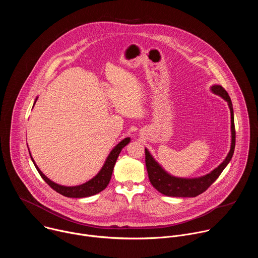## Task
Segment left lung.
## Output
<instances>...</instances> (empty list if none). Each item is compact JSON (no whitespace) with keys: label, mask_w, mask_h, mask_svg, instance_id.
<instances>
[{"label":"left lung","mask_w":258,"mask_h":258,"mask_svg":"<svg viewBox=\"0 0 258 258\" xmlns=\"http://www.w3.org/2000/svg\"><path fill=\"white\" fill-rule=\"evenodd\" d=\"M210 91L222 97L228 102L230 111H231V134H232V141H231V149L228 153L226 159L220 163L215 169L211 172L193 178L187 177H177L173 176L168 173L162 166L154 159V157L150 154L148 149L145 148V155H146V167L148 171V176L152 186L161 194L170 197H196L203 192H205L212 183L216 180L219 174L223 172L226 166L231 161L235 145H236V132H235V122H234V110L231 98L227 91L218 85H214L210 88Z\"/></svg>","instance_id":"1"}]
</instances>
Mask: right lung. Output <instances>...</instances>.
Wrapping results in <instances>:
<instances>
[{
	"label": "right lung",
	"instance_id": "right-lung-1",
	"mask_svg": "<svg viewBox=\"0 0 258 258\" xmlns=\"http://www.w3.org/2000/svg\"><path fill=\"white\" fill-rule=\"evenodd\" d=\"M38 98L39 97L35 98L33 105L35 104ZM130 142H131V138H125L121 142H119L114 147V148L111 150V152L109 153V155L107 156L102 168L100 169V171L93 178H91L90 180L82 183V185L72 186V187L61 186V185H59V183H56L53 180H51L50 178H48L41 171V169L38 167V165L35 164L33 158L31 157L30 152H29V155H30V158H31L36 170L39 171V173L43 177V179L48 183V185L53 190H55L57 193L65 196V197H68V198H85V197H90V196H93V195H96V194L100 193L101 191H103L108 186L110 178H111L112 171H113L115 162L117 160V157L119 156V153L121 152L123 147H125Z\"/></svg>",
	"mask_w": 258,
	"mask_h": 258
}]
</instances>
